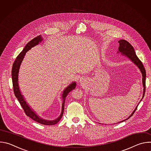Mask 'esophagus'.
Returning <instances> with one entry per match:
<instances>
[{
	"label": "esophagus",
	"mask_w": 151,
	"mask_h": 151,
	"mask_svg": "<svg viewBox=\"0 0 151 151\" xmlns=\"http://www.w3.org/2000/svg\"><path fill=\"white\" fill-rule=\"evenodd\" d=\"M80 82H81V83H82V82H83V81H82V79H81H81H80Z\"/></svg>",
	"instance_id": "esophagus-1"
}]
</instances>
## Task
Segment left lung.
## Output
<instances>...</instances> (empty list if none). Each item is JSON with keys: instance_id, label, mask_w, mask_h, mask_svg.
Returning a JSON list of instances; mask_svg holds the SVG:
<instances>
[{"instance_id": "obj_1", "label": "left lung", "mask_w": 151, "mask_h": 151, "mask_svg": "<svg viewBox=\"0 0 151 151\" xmlns=\"http://www.w3.org/2000/svg\"><path fill=\"white\" fill-rule=\"evenodd\" d=\"M119 44V46L118 48V51L117 52V53H120L121 54H122L123 56H125L126 57H127L129 60H131L135 65L139 68V69L140 70L141 73H142V85H143V96L142 99L140 100V102L142 101V100L143 99V98L145 96V88H146V70L145 69V68L143 65V64L142 63V61L139 59V58L137 57V56L136 54L135 51L134 50V48L132 46V45L129 43L128 42H127L124 39H121L118 41ZM139 102V103H140ZM139 103H138V104L137 105L136 107L134 109V110L133 111V112L132 113V114L129 116L127 119L122 120L119 122H123L127 119H128V118H130L133 114L134 113V112L136 111L137 106L139 105ZM118 122V123H119Z\"/></svg>"}]
</instances>
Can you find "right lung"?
<instances>
[{
  "mask_svg": "<svg viewBox=\"0 0 151 151\" xmlns=\"http://www.w3.org/2000/svg\"><path fill=\"white\" fill-rule=\"evenodd\" d=\"M43 40L42 37L39 35L34 39H33L32 40H30L29 42H28L27 45L25 46L23 50L21 52V53L17 56V58L15 59L13 65H12V84H13V88H14V92L15 94V97L18 99V101L19 102L21 106H22L23 109L26 113V115L29 116L30 118L35 121L36 122H37L40 124L47 125H52L54 124H56L58 123V122L61 119V118L63 116V112H64V103H65V100L66 98V96L73 89L75 88L76 86V82H72L71 83H70L68 87H66L63 91L62 92L61 94V100H62V107H61V112L60 115V116L54 120H47L45 119H44L39 116L36 112L34 111L32 107L29 106V103H27L26 100H25L23 95L21 94V92L20 91L19 84H18V73H19V68L22 63L24 56L26 55V53L29 51L32 48L37 45L39 44V43H41V42Z\"/></svg>",
  "mask_w": 151,
  "mask_h": 151,
  "instance_id": "right-lung-1",
  "label": "right lung"
}]
</instances>
